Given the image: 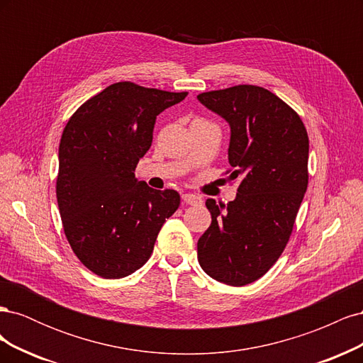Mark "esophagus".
<instances>
[{"label":"esophagus","instance_id":"esophagus-1","mask_svg":"<svg viewBox=\"0 0 363 363\" xmlns=\"http://www.w3.org/2000/svg\"><path fill=\"white\" fill-rule=\"evenodd\" d=\"M182 200H183L186 204H191V206L203 204V199H201V196L194 195V194H183V195H182Z\"/></svg>","mask_w":363,"mask_h":363}]
</instances>
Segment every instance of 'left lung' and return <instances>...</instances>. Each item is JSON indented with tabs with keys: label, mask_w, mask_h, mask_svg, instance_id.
Masks as SVG:
<instances>
[{
	"label": "left lung",
	"mask_w": 363,
	"mask_h": 363,
	"mask_svg": "<svg viewBox=\"0 0 363 363\" xmlns=\"http://www.w3.org/2000/svg\"><path fill=\"white\" fill-rule=\"evenodd\" d=\"M199 100L232 128L228 179H239L227 204L208 199L212 224L199 239L201 268L230 286L259 280L292 235L309 183V136L291 106L255 84L200 94Z\"/></svg>",
	"instance_id": "obj_1"
}]
</instances>
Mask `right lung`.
<instances>
[{
  "label": "right lung",
  "mask_w": 363,
  "mask_h": 363,
  "mask_svg": "<svg viewBox=\"0 0 363 363\" xmlns=\"http://www.w3.org/2000/svg\"><path fill=\"white\" fill-rule=\"evenodd\" d=\"M118 82L69 118L59 147L57 204L68 242L83 265L103 279H123L145 265L180 195L135 179L152 142L156 118L184 100Z\"/></svg>",
  "instance_id": "1"
}]
</instances>
